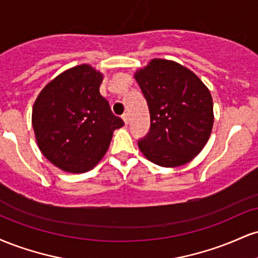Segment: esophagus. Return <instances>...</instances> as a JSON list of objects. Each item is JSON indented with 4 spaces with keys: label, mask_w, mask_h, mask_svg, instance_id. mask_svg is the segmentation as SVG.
<instances>
[{
    "label": "esophagus",
    "mask_w": 258,
    "mask_h": 258,
    "mask_svg": "<svg viewBox=\"0 0 258 258\" xmlns=\"http://www.w3.org/2000/svg\"><path fill=\"white\" fill-rule=\"evenodd\" d=\"M122 120H123V122H125V125H127V123H128L130 117H128V114H127V112H125V114L122 115Z\"/></svg>",
    "instance_id": "34e87169"
}]
</instances>
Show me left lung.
<instances>
[{
	"mask_svg": "<svg viewBox=\"0 0 258 258\" xmlns=\"http://www.w3.org/2000/svg\"><path fill=\"white\" fill-rule=\"evenodd\" d=\"M147 99L150 130L139 139L143 155L162 167L191 161L209 141L214 103L209 88L176 61L153 59L135 74Z\"/></svg>",
	"mask_w": 258,
	"mask_h": 258,
	"instance_id": "8db88e82",
	"label": "left lung"
}]
</instances>
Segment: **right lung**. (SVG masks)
<instances>
[{
  "label": "right lung",
  "instance_id": "right-lung-1",
  "mask_svg": "<svg viewBox=\"0 0 258 258\" xmlns=\"http://www.w3.org/2000/svg\"><path fill=\"white\" fill-rule=\"evenodd\" d=\"M103 75L88 64L65 70L44 86L32 108V127L41 153L65 172L82 173L108 150L123 121L99 93Z\"/></svg>",
  "mask_w": 258,
  "mask_h": 258
}]
</instances>
